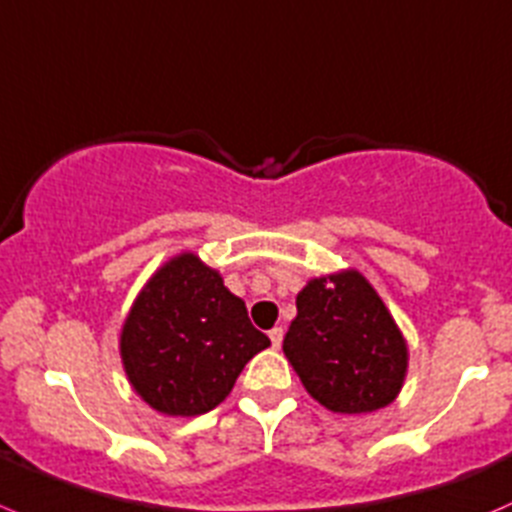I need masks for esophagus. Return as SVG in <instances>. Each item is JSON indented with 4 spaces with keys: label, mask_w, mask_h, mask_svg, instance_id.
I'll return each mask as SVG.
<instances>
[{
    "label": "esophagus",
    "mask_w": 512,
    "mask_h": 512,
    "mask_svg": "<svg viewBox=\"0 0 512 512\" xmlns=\"http://www.w3.org/2000/svg\"><path fill=\"white\" fill-rule=\"evenodd\" d=\"M268 338H271V346L278 348V346H281V341H283V328L281 326L271 328V331H268Z\"/></svg>",
    "instance_id": "34e87169"
}]
</instances>
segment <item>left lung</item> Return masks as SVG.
Returning <instances> with one entry per match:
<instances>
[{"label":"left lung","instance_id":"left-lung-1","mask_svg":"<svg viewBox=\"0 0 512 512\" xmlns=\"http://www.w3.org/2000/svg\"><path fill=\"white\" fill-rule=\"evenodd\" d=\"M296 308L283 353L321 406L353 416L396 401L408 371L406 338L363 273L311 278Z\"/></svg>","mask_w":512,"mask_h":512}]
</instances>
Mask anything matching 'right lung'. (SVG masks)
Segmentation results:
<instances>
[{
    "label": "right lung",
    "instance_id": "obj_1",
    "mask_svg": "<svg viewBox=\"0 0 512 512\" xmlns=\"http://www.w3.org/2000/svg\"><path fill=\"white\" fill-rule=\"evenodd\" d=\"M268 346L246 303L189 251L146 281L119 341L131 388L154 411L181 418L219 406L246 363Z\"/></svg>",
    "mask_w": 512,
    "mask_h": 512
}]
</instances>
